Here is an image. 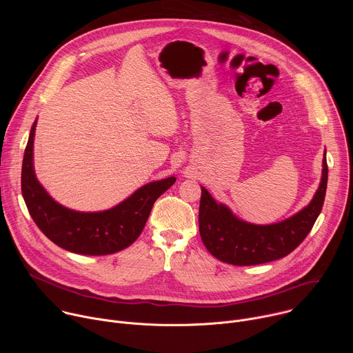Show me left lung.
<instances>
[{
    "instance_id": "8db88e82",
    "label": "left lung",
    "mask_w": 353,
    "mask_h": 353,
    "mask_svg": "<svg viewBox=\"0 0 353 353\" xmlns=\"http://www.w3.org/2000/svg\"><path fill=\"white\" fill-rule=\"evenodd\" d=\"M328 166L323 159V177L312 203L294 216L275 225H251L237 219L229 208L216 204L204 188L199 203V234L210 253L232 265H257L279 260L306 239L319 218L327 191Z\"/></svg>"
}]
</instances>
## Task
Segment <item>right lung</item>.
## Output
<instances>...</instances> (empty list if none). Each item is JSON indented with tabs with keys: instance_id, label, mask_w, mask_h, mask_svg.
<instances>
[{
	"instance_id": "add662e5",
	"label": "right lung",
	"mask_w": 353,
	"mask_h": 353,
	"mask_svg": "<svg viewBox=\"0 0 353 353\" xmlns=\"http://www.w3.org/2000/svg\"><path fill=\"white\" fill-rule=\"evenodd\" d=\"M32 125L22 163V194L37 228L59 247L83 256H106L131 245L141 234L155 201L176 179L149 183L117 207L103 212H77L57 204L39 184L33 170Z\"/></svg>"
}]
</instances>
